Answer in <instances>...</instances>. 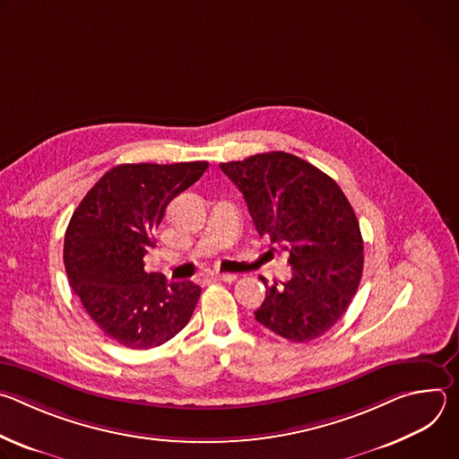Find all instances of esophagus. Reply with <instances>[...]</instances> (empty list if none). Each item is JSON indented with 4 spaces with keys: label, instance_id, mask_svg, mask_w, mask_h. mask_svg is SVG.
<instances>
[{
    "label": "esophagus",
    "instance_id": "obj_1",
    "mask_svg": "<svg viewBox=\"0 0 459 459\" xmlns=\"http://www.w3.org/2000/svg\"><path fill=\"white\" fill-rule=\"evenodd\" d=\"M211 278L214 280V281H225V283H232L238 276L236 274H223V273H214V274H211Z\"/></svg>",
    "mask_w": 459,
    "mask_h": 459
}]
</instances>
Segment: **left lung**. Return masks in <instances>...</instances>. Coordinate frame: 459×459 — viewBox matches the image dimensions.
<instances>
[{
	"label": "left lung",
	"mask_w": 459,
	"mask_h": 459,
	"mask_svg": "<svg viewBox=\"0 0 459 459\" xmlns=\"http://www.w3.org/2000/svg\"><path fill=\"white\" fill-rule=\"evenodd\" d=\"M241 190L257 234L289 250L292 278L267 285L255 319L301 343L325 334L349 308L363 273L359 223L338 183L287 152L220 165Z\"/></svg>",
	"instance_id": "obj_1"
}]
</instances>
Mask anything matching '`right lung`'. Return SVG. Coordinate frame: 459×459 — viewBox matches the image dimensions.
Segmentation results:
<instances>
[{
    "label": "right lung",
    "mask_w": 459,
    "mask_h": 459,
    "mask_svg": "<svg viewBox=\"0 0 459 459\" xmlns=\"http://www.w3.org/2000/svg\"><path fill=\"white\" fill-rule=\"evenodd\" d=\"M207 161L125 163L87 192L65 232L63 261L87 314L116 343L147 351L188 323L202 289L145 273L143 257L167 205L207 170Z\"/></svg>",
    "instance_id": "add662e5"
}]
</instances>
